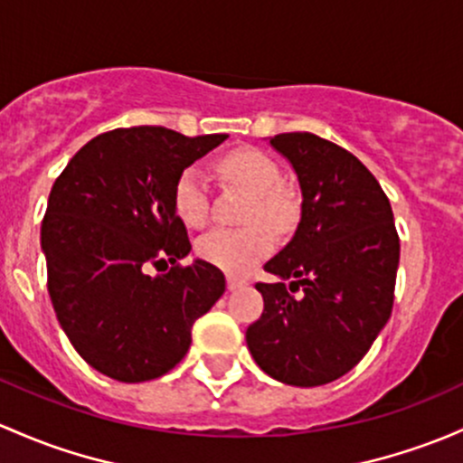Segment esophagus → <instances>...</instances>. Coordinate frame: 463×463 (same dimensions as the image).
<instances>
[{
	"mask_svg": "<svg viewBox=\"0 0 463 463\" xmlns=\"http://www.w3.org/2000/svg\"><path fill=\"white\" fill-rule=\"evenodd\" d=\"M226 284H228V290H237V288H244L246 281L240 279V277H228Z\"/></svg>",
	"mask_w": 463,
	"mask_h": 463,
	"instance_id": "34e87169",
	"label": "esophagus"
}]
</instances>
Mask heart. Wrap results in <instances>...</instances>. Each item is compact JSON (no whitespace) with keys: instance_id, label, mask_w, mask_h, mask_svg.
<instances>
[{"instance_id":"heart-1","label":"heart","mask_w":463,"mask_h":463,"mask_svg":"<svg viewBox=\"0 0 463 463\" xmlns=\"http://www.w3.org/2000/svg\"><path fill=\"white\" fill-rule=\"evenodd\" d=\"M222 179L250 193L241 228H215L199 237L197 255L217 269L241 275L275 248V230L290 232L299 222V202L281 186L279 164L260 148H237L217 162ZM173 211L188 228H203L211 217V194L203 173L186 166L173 184Z\"/></svg>"}]
</instances>
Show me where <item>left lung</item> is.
<instances>
[{"label":"left lung","mask_w":463,"mask_h":463,"mask_svg":"<svg viewBox=\"0 0 463 463\" xmlns=\"http://www.w3.org/2000/svg\"><path fill=\"white\" fill-rule=\"evenodd\" d=\"M270 144L293 164L304 199L295 237L264 266L279 279L255 286L264 313L246 344L277 382L321 386L357 366L391 317L399 235L386 193L346 148L313 133Z\"/></svg>","instance_id":"1"}]
</instances>
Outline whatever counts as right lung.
<instances>
[{
    "label": "right lung",
    "instance_id": "obj_1",
    "mask_svg": "<svg viewBox=\"0 0 463 463\" xmlns=\"http://www.w3.org/2000/svg\"><path fill=\"white\" fill-rule=\"evenodd\" d=\"M226 137L115 128L81 146L52 184L42 222L48 295L72 346L106 377L166 374L226 290L217 266L179 264L191 241L170 199L177 175ZM168 260L170 271L147 275Z\"/></svg>",
    "mask_w": 463,
    "mask_h": 463
}]
</instances>
